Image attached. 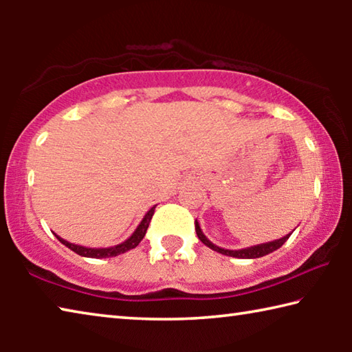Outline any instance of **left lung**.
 <instances>
[{
    "label": "left lung",
    "mask_w": 352,
    "mask_h": 352,
    "mask_svg": "<svg viewBox=\"0 0 352 352\" xmlns=\"http://www.w3.org/2000/svg\"><path fill=\"white\" fill-rule=\"evenodd\" d=\"M195 233H197L199 239L204 242L206 247H210L211 250H214V252L222 253L225 256H231V258L256 259V258H261V256H265V254H269V253H273L279 247H283V243L289 239L290 234L294 233V231H292V233H289V234H285L284 237H281V239H276V241H272V242H265V243H258V245L241 248V250H228V248H222V247L214 245V243L204 234V231H201L197 220H195Z\"/></svg>",
    "instance_id": "1"
}]
</instances>
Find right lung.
Segmentation results:
<instances>
[{"instance_id": "1", "label": "right lung", "mask_w": 352, "mask_h": 352, "mask_svg": "<svg viewBox=\"0 0 352 352\" xmlns=\"http://www.w3.org/2000/svg\"><path fill=\"white\" fill-rule=\"evenodd\" d=\"M155 208L157 205L152 206L151 210L146 212V216L142 217V220L140 222V225L136 226V230L133 231V234L121 243H118V245H113V247H104V248H91V247H83V245H77V243H71L68 241L62 239L60 236L56 237L58 241H60L65 247H68L69 250H73L74 253H77L79 256H83V258H94V259H102V258H113V256H118V254H122L129 252V250L135 248L138 243L142 241V237L146 236V231L148 228V223H151V219L155 212Z\"/></svg>"}]
</instances>
